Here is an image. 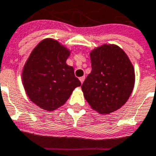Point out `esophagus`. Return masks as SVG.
Masks as SVG:
<instances>
[{
	"instance_id": "34e87169",
	"label": "esophagus",
	"mask_w": 156,
	"mask_h": 156,
	"mask_svg": "<svg viewBox=\"0 0 156 156\" xmlns=\"http://www.w3.org/2000/svg\"><path fill=\"white\" fill-rule=\"evenodd\" d=\"M79 80H80L81 83H83V82H84V80H85V77H84V76H83V77H80V78H79Z\"/></svg>"
}]
</instances>
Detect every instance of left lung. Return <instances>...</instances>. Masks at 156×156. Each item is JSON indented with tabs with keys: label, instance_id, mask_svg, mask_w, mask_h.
Returning a JSON list of instances; mask_svg holds the SVG:
<instances>
[{
	"label": "left lung",
	"instance_id": "obj_1",
	"mask_svg": "<svg viewBox=\"0 0 156 156\" xmlns=\"http://www.w3.org/2000/svg\"><path fill=\"white\" fill-rule=\"evenodd\" d=\"M91 72L82 85L84 97L101 114L114 112L125 104L135 82L133 66L123 50L103 45L91 52Z\"/></svg>",
	"mask_w": 156,
	"mask_h": 156
}]
</instances>
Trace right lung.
Returning <instances> with one entry per match:
<instances>
[{
	"instance_id": "obj_1",
	"label": "right lung",
	"mask_w": 156,
	"mask_h": 156,
	"mask_svg": "<svg viewBox=\"0 0 156 156\" xmlns=\"http://www.w3.org/2000/svg\"><path fill=\"white\" fill-rule=\"evenodd\" d=\"M69 51L58 41L45 39L36 46L23 71V83L33 103L54 110L66 102L81 85L72 66L66 64Z\"/></svg>"
}]
</instances>
